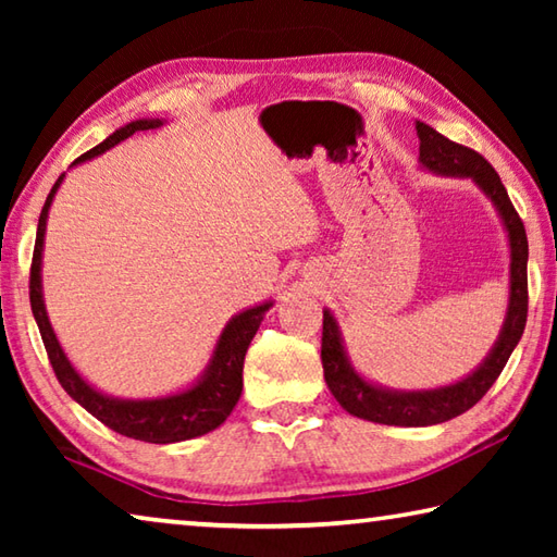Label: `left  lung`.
I'll return each instance as SVG.
<instances>
[{"label":"left lung","instance_id":"1","mask_svg":"<svg viewBox=\"0 0 557 557\" xmlns=\"http://www.w3.org/2000/svg\"><path fill=\"white\" fill-rule=\"evenodd\" d=\"M420 139V166L437 176L471 178L479 186L502 219L508 240V305L506 317L498 332L492 351L486 354L474 371L467 373L449 385L422 391H398L369 381L354 369L348 358L342 326H338L332 309H324V332H322V366L329 391L354 418L398 428H428L447 422L457 414L467 412L471 405L484 398L494 381L502 375L508 356L513 354L516 344L521 342L528 314V238L518 213L508 199L502 178L494 166L474 149L451 143L437 129L425 122H414Z\"/></svg>","mask_w":557,"mask_h":557}]
</instances>
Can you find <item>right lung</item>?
I'll return each instance as SVG.
<instances>
[{"label": "right lung", "instance_id": "1", "mask_svg": "<svg viewBox=\"0 0 557 557\" xmlns=\"http://www.w3.org/2000/svg\"><path fill=\"white\" fill-rule=\"evenodd\" d=\"M166 120L159 117H143L132 120L125 127L112 132L110 137L102 139L98 147H92L90 152L78 157L73 166L83 162H90L100 154H106L120 143H125L127 137L135 132L157 129L162 127ZM63 176L53 184L49 199H46L41 215H39V228H36V245H34V260H32V280H29V299H32V312L39 332L44 338L46 354L53 366V373L63 391L71 398L86 408L92 418H98L102 425L120 432V435L139 440V442H152V445H172V442H184L201 437L206 432L221 428L225 418L233 412L235 403L240 398L243 391V361L245 351L252 342V336L260 329L262 317L268 309L275 305L272 299L260 301L256 307H248L228 319V324L223 326L219 342L213 346V354L201 371L199 379L186 388L159 395V398H115L98 391L96 385L88 383L83 375L75 371L71 358L65 356L63 346L55 336L53 326L49 322V312H46L44 301V285H41V265H44V238H46V223H49L51 203L59 194L63 184Z\"/></svg>", "mask_w": 557, "mask_h": 557}]
</instances>
